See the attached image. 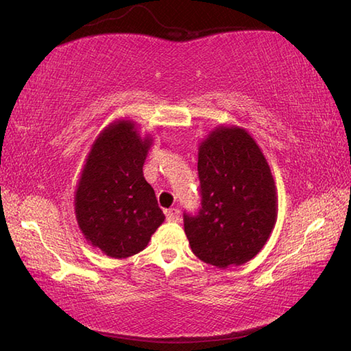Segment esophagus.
<instances>
[{"label": "esophagus", "instance_id": "1", "mask_svg": "<svg viewBox=\"0 0 351 351\" xmlns=\"http://www.w3.org/2000/svg\"><path fill=\"white\" fill-rule=\"evenodd\" d=\"M165 215H167L168 222H177L178 217H180V212H178V208H169V210H167Z\"/></svg>", "mask_w": 351, "mask_h": 351}]
</instances>
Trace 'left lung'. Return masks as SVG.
Listing matches in <instances>:
<instances>
[{"label":"left lung","mask_w":351,"mask_h":351,"mask_svg":"<svg viewBox=\"0 0 351 351\" xmlns=\"http://www.w3.org/2000/svg\"><path fill=\"white\" fill-rule=\"evenodd\" d=\"M201 208L184 213L192 252L217 269L240 266L266 245L278 217L267 159L243 128L217 126L198 147Z\"/></svg>","instance_id":"1"}]
</instances>
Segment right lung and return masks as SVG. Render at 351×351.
I'll list each match as a JSON object with an SVG mask.
<instances>
[{"mask_svg": "<svg viewBox=\"0 0 351 351\" xmlns=\"http://www.w3.org/2000/svg\"><path fill=\"white\" fill-rule=\"evenodd\" d=\"M153 143L130 120L100 132L88 152L75 192L80 230L93 247L111 258H128L149 245L165 221L143 167Z\"/></svg>", "mask_w": 351, "mask_h": 351, "instance_id": "1", "label": "right lung"}]
</instances>
